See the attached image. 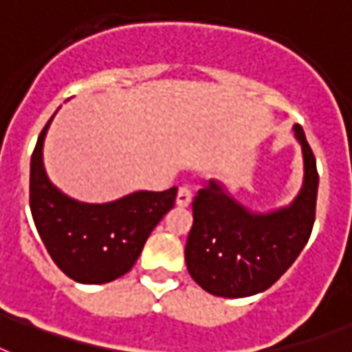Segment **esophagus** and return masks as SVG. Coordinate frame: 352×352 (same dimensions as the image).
<instances>
[{"instance_id":"obj_1","label":"esophagus","mask_w":352,"mask_h":352,"mask_svg":"<svg viewBox=\"0 0 352 352\" xmlns=\"http://www.w3.org/2000/svg\"><path fill=\"white\" fill-rule=\"evenodd\" d=\"M191 202V190L188 186H181L179 191H177V204L181 206V208H186V206H190Z\"/></svg>"}]
</instances>
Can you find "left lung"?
<instances>
[{
	"label": "left lung",
	"mask_w": 352,
	"mask_h": 352,
	"mask_svg": "<svg viewBox=\"0 0 352 352\" xmlns=\"http://www.w3.org/2000/svg\"><path fill=\"white\" fill-rule=\"evenodd\" d=\"M293 130L304 153V184L287 208L253 213L215 181L208 182L193 199L186 265L191 278L211 295L244 298L270 289L309 241L318 171L302 126L295 124Z\"/></svg>",
	"instance_id": "1"
}]
</instances>
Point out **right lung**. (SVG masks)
<instances>
[{
  "instance_id": "add662e5",
  "label": "right lung",
  "mask_w": 352,
  "mask_h": 352,
  "mask_svg": "<svg viewBox=\"0 0 352 352\" xmlns=\"http://www.w3.org/2000/svg\"><path fill=\"white\" fill-rule=\"evenodd\" d=\"M39 133L30 161V211L56 265L79 284H107L133 267L144 242L173 208L177 188L135 191L107 204H85L63 195L43 168Z\"/></svg>"
}]
</instances>
